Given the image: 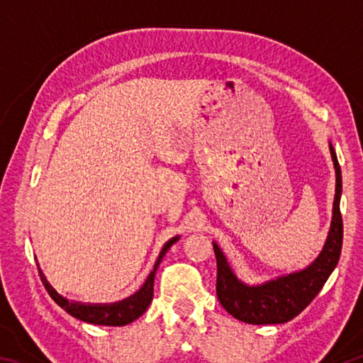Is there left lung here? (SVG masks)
<instances>
[{"mask_svg": "<svg viewBox=\"0 0 363 363\" xmlns=\"http://www.w3.org/2000/svg\"><path fill=\"white\" fill-rule=\"evenodd\" d=\"M331 158L336 171V194L333 201V219H331L327 243L317 259L309 267L277 280H270L259 286H248L235 277L223 251L213 243L218 262L216 293L220 306L238 320L251 325H275L290 322L312 303L322 290L330 274L340 261L342 247V218L340 211L341 199V167L336 152L330 144Z\"/></svg>", "mask_w": 363, "mask_h": 363, "instance_id": "8db88e82", "label": "left lung"}]
</instances>
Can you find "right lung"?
I'll use <instances>...</instances> for the list:
<instances>
[{
	"mask_svg": "<svg viewBox=\"0 0 363 363\" xmlns=\"http://www.w3.org/2000/svg\"><path fill=\"white\" fill-rule=\"evenodd\" d=\"M176 240H177V237L171 238V240L164 245L162 253H160L158 259L155 262V266H153V270L150 272L149 277H147L143 288H140L136 294H133V296H130L125 301H121V303H116V304H110V306H89L88 304L86 306V304H79V303H69V301L60 296V294H57V291L48 284V280L45 279V275H43L40 269H38V272H40L43 285H45L46 291L49 293V296L56 301V303L62 307V309L69 312L72 317L78 318V320L88 322V323H94V325L121 327V325H128V323L136 320V318H139L147 311L149 304L152 303L155 272L160 266V262H162V259H163L164 253H167L171 245H173Z\"/></svg>",
	"mask_w": 363,
	"mask_h": 363,
	"instance_id": "right-lung-1",
	"label": "right lung"
}]
</instances>
